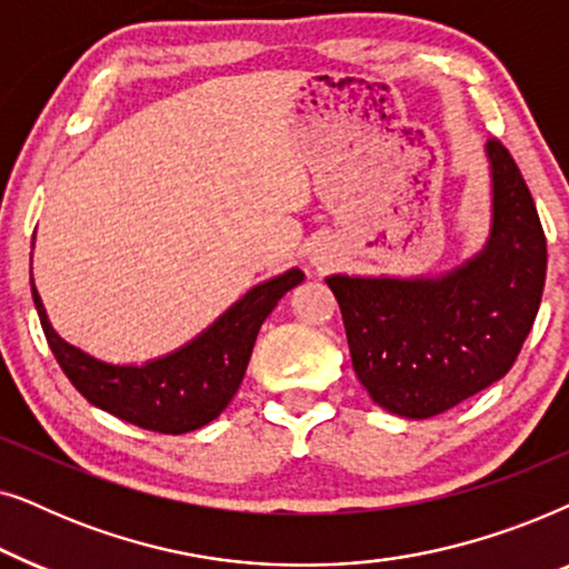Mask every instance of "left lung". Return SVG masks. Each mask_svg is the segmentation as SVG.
<instances>
[{"instance_id": "1", "label": "left lung", "mask_w": 569, "mask_h": 569, "mask_svg": "<svg viewBox=\"0 0 569 569\" xmlns=\"http://www.w3.org/2000/svg\"><path fill=\"white\" fill-rule=\"evenodd\" d=\"M492 228L485 248L440 277H347L326 284L370 399L427 419L485 391L512 368L541 306L547 238L510 152L489 139Z\"/></svg>"}]
</instances>
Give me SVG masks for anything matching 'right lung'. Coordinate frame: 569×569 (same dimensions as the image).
<instances>
[{
	"label": "right lung",
	"mask_w": 569,
	"mask_h": 569,
	"mask_svg": "<svg viewBox=\"0 0 569 569\" xmlns=\"http://www.w3.org/2000/svg\"><path fill=\"white\" fill-rule=\"evenodd\" d=\"M302 279L300 269H290L256 284L197 339L144 365L103 362L69 345L53 331L36 284L30 287L53 357L92 407L142 430L183 435L222 415L246 376L261 323Z\"/></svg>",
	"instance_id": "right-lung-1"
}]
</instances>
